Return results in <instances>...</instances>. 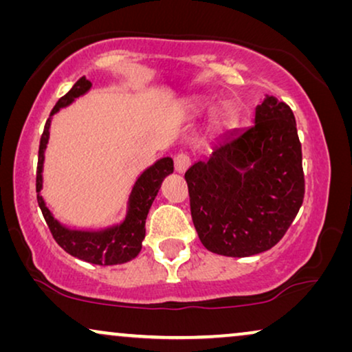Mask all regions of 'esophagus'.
<instances>
[{
	"label": "esophagus",
	"instance_id": "1",
	"mask_svg": "<svg viewBox=\"0 0 352 352\" xmlns=\"http://www.w3.org/2000/svg\"><path fill=\"white\" fill-rule=\"evenodd\" d=\"M190 165V158L186 153H177L175 157V170L177 173H184Z\"/></svg>",
	"mask_w": 352,
	"mask_h": 352
}]
</instances>
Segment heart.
Masks as SVG:
<instances>
[{
    "mask_svg": "<svg viewBox=\"0 0 352 352\" xmlns=\"http://www.w3.org/2000/svg\"><path fill=\"white\" fill-rule=\"evenodd\" d=\"M204 107H205V102H201V100H192V102H189L190 110H201ZM232 118H234V110L229 104L219 105V107L213 112V124L218 129L228 126V124L232 122Z\"/></svg>",
    "mask_w": 352,
    "mask_h": 352,
    "instance_id": "1",
    "label": "heart"
}]
</instances>
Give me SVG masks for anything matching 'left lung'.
<instances>
[{
    "label": "left lung",
    "mask_w": 352,
    "mask_h": 352,
    "mask_svg": "<svg viewBox=\"0 0 352 352\" xmlns=\"http://www.w3.org/2000/svg\"><path fill=\"white\" fill-rule=\"evenodd\" d=\"M190 214L204 247L232 258L271 250L305 199L301 142L295 115L266 96L254 124L229 133L186 171Z\"/></svg>",
    "instance_id": "1"
}]
</instances>
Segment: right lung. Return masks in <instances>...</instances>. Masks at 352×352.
Masks as SVG:
<instances>
[{
    "mask_svg": "<svg viewBox=\"0 0 352 352\" xmlns=\"http://www.w3.org/2000/svg\"><path fill=\"white\" fill-rule=\"evenodd\" d=\"M91 81L86 76L76 81L69 93L57 100L52 112L45 124V131L41 134L40 151H38V168H36V200L41 213L50 228L52 237L59 247L65 250L72 256L83 259L86 263L99 264V266H113L123 264L134 259L141 252L142 240L146 237V219L148 210L155 200L163 179L173 173V160L170 157L160 158L142 171V175L134 182L131 194L128 199L126 216L120 224L110 226L98 230H80L70 229L60 224L47 208L41 197L43 189V163H45V151L50 141V128L52 115L60 109L70 105L76 98L88 93Z\"/></svg>",
    "mask_w": 352,
    "mask_h": 352,
    "instance_id": "1",
    "label": "right lung"
}]
</instances>
